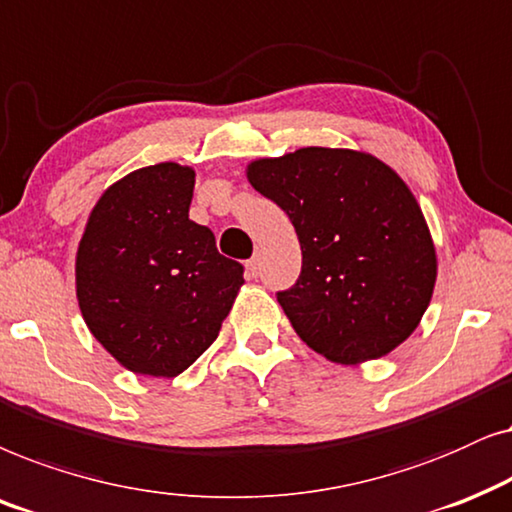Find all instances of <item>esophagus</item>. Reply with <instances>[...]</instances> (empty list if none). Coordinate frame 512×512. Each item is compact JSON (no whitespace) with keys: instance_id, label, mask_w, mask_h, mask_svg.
Returning <instances> with one entry per match:
<instances>
[{"instance_id":"obj_1","label":"esophagus","mask_w":512,"mask_h":512,"mask_svg":"<svg viewBox=\"0 0 512 512\" xmlns=\"http://www.w3.org/2000/svg\"><path fill=\"white\" fill-rule=\"evenodd\" d=\"M245 269H248L250 276L260 274V255H255V257H252V260H248V264H245Z\"/></svg>"}]
</instances>
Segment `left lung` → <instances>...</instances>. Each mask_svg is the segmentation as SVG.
<instances>
[{"instance_id": "obj_1", "label": "left lung", "mask_w": 512, "mask_h": 512, "mask_svg": "<svg viewBox=\"0 0 512 512\" xmlns=\"http://www.w3.org/2000/svg\"><path fill=\"white\" fill-rule=\"evenodd\" d=\"M245 175L297 231L302 274L278 304L306 346L360 365L417 330L438 257L421 206L391 166L356 149L302 147L250 161Z\"/></svg>"}]
</instances>
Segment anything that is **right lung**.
<instances>
[{"instance_id":"add662e5","label":"right lung","mask_w":512,"mask_h":512,"mask_svg":"<svg viewBox=\"0 0 512 512\" xmlns=\"http://www.w3.org/2000/svg\"><path fill=\"white\" fill-rule=\"evenodd\" d=\"M194 182V168L173 161L133 170L102 192L81 234V316L135 374L185 372L220 335L245 283L213 231L189 220Z\"/></svg>"}]
</instances>
